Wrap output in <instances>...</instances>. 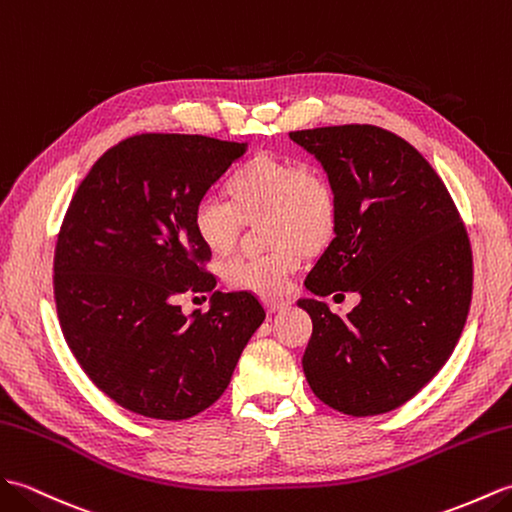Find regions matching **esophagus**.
Masks as SVG:
<instances>
[{"instance_id": "obj_1", "label": "esophagus", "mask_w": 512, "mask_h": 512, "mask_svg": "<svg viewBox=\"0 0 512 512\" xmlns=\"http://www.w3.org/2000/svg\"><path fill=\"white\" fill-rule=\"evenodd\" d=\"M263 304H265L267 313H278L285 309V306H289L285 300H278V298H263Z\"/></svg>"}]
</instances>
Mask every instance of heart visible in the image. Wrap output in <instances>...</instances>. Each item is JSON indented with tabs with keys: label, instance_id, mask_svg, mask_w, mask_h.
<instances>
[{
	"label": "heart",
	"instance_id": "1",
	"mask_svg": "<svg viewBox=\"0 0 512 512\" xmlns=\"http://www.w3.org/2000/svg\"><path fill=\"white\" fill-rule=\"evenodd\" d=\"M232 201L203 195L192 208V230L214 256L234 247L245 221L263 219L269 252L234 256L221 265V278L238 291L278 295L300 269L304 249L331 243L339 219L337 190L320 166L260 153L227 181Z\"/></svg>",
	"mask_w": 512,
	"mask_h": 512
}]
</instances>
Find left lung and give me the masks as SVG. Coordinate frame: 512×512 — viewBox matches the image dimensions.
Listing matches in <instances>:
<instances>
[{
    "label": "left lung",
    "mask_w": 512,
    "mask_h": 512,
    "mask_svg": "<svg viewBox=\"0 0 512 512\" xmlns=\"http://www.w3.org/2000/svg\"><path fill=\"white\" fill-rule=\"evenodd\" d=\"M339 199L335 238L300 300L313 335L302 368L313 394L348 416L392 412L445 366L473 291L464 223L436 170L410 142L372 124L291 131ZM360 293L346 318L321 298Z\"/></svg>",
    "instance_id": "left-lung-1"
}]
</instances>
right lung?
Segmentation results:
<instances>
[{
	"mask_svg": "<svg viewBox=\"0 0 512 512\" xmlns=\"http://www.w3.org/2000/svg\"><path fill=\"white\" fill-rule=\"evenodd\" d=\"M247 142L142 133L113 146L81 181L54 252V300L85 374L124 410L184 420L230 385L265 320L247 291H213L208 314L176 295L217 285L192 208Z\"/></svg>",
	"mask_w": 512,
	"mask_h": 512,
	"instance_id": "right-lung-1",
	"label": "right lung"
}]
</instances>
